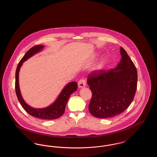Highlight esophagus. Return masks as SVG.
<instances>
[{"instance_id": "obj_1", "label": "esophagus", "mask_w": 157, "mask_h": 157, "mask_svg": "<svg viewBox=\"0 0 157 157\" xmlns=\"http://www.w3.org/2000/svg\"><path fill=\"white\" fill-rule=\"evenodd\" d=\"M78 86L79 88H84L86 86V81L84 79H81L78 82Z\"/></svg>"}]
</instances>
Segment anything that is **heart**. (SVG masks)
<instances>
[{
    "label": "heart",
    "instance_id": "1",
    "mask_svg": "<svg viewBox=\"0 0 157 157\" xmlns=\"http://www.w3.org/2000/svg\"><path fill=\"white\" fill-rule=\"evenodd\" d=\"M105 63V59L104 58H102V59L99 61V62L98 63V65L96 67V69L97 70L102 69L104 67Z\"/></svg>",
    "mask_w": 157,
    "mask_h": 157
}]
</instances>
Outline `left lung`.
Here are the masks:
<instances>
[{"instance_id":"8db88e82","label":"left lung","mask_w":157,"mask_h":157,"mask_svg":"<svg viewBox=\"0 0 157 157\" xmlns=\"http://www.w3.org/2000/svg\"><path fill=\"white\" fill-rule=\"evenodd\" d=\"M121 59L114 69L93 71L87 83L92 91L90 113L99 118H108L124 112L134 99L137 87V71L122 47Z\"/></svg>"}]
</instances>
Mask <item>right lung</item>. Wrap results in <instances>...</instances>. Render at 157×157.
Masks as SVG:
<instances>
[{
    "mask_svg": "<svg viewBox=\"0 0 157 157\" xmlns=\"http://www.w3.org/2000/svg\"><path fill=\"white\" fill-rule=\"evenodd\" d=\"M44 46L42 45H36L25 53L22 59L21 60L16 68L15 75V90L17 98L22 106L23 109L29 115L43 120H53L59 118L65 112L66 105L70 95L77 90L78 84L76 82L68 83L67 85L62 90L58 97L55 100L52 104L44 108H35L27 104L23 100L19 84V73L23 63L35 55L40 52Z\"/></svg>",
    "mask_w": 157,
    "mask_h": 157,
    "instance_id": "add662e5",
    "label": "right lung"
}]
</instances>
